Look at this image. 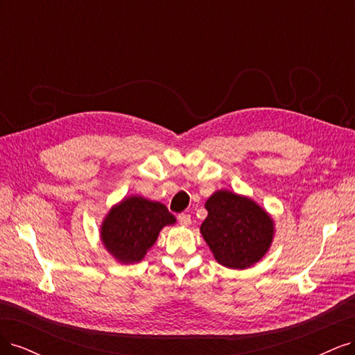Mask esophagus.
I'll list each match as a JSON object with an SVG mask.
<instances>
[{
	"instance_id": "34e87169",
	"label": "esophagus",
	"mask_w": 355,
	"mask_h": 355,
	"mask_svg": "<svg viewBox=\"0 0 355 355\" xmlns=\"http://www.w3.org/2000/svg\"><path fill=\"white\" fill-rule=\"evenodd\" d=\"M178 220H179V223L182 225V227H189V225H191V216H189V214H187V213L179 214Z\"/></svg>"
}]
</instances>
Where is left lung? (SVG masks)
<instances>
[{"label": "left lung", "mask_w": 355, "mask_h": 355, "mask_svg": "<svg viewBox=\"0 0 355 355\" xmlns=\"http://www.w3.org/2000/svg\"><path fill=\"white\" fill-rule=\"evenodd\" d=\"M204 207L207 218L200 227L213 257L230 270H245L270 250L275 223L254 200L228 189L214 191Z\"/></svg>", "instance_id": "1"}]
</instances>
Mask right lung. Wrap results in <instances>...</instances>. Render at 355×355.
Here are the masks:
<instances>
[{
	"instance_id": "obj_1",
	"label": "right lung",
	"mask_w": 355,
	"mask_h": 355,
	"mask_svg": "<svg viewBox=\"0 0 355 355\" xmlns=\"http://www.w3.org/2000/svg\"><path fill=\"white\" fill-rule=\"evenodd\" d=\"M175 223L176 218L163 202L130 196L105 214L99 232L106 252L116 262L128 265L141 262L155 244L159 231Z\"/></svg>"
}]
</instances>
